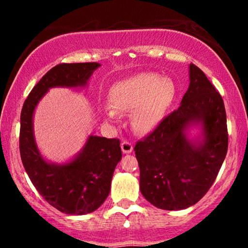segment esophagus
Listing matches in <instances>:
<instances>
[{
	"label": "esophagus",
	"mask_w": 248,
	"mask_h": 248,
	"mask_svg": "<svg viewBox=\"0 0 248 248\" xmlns=\"http://www.w3.org/2000/svg\"><path fill=\"white\" fill-rule=\"evenodd\" d=\"M121 150H123V152L124 154L131 153L132 150H133V145H132L131 142L124 140V141L121 142Z\"/></svg>",
	"instance_id": "esophagus-1"
}]
</instances>
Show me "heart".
<instances>
[{
    "label": "heart",
    "mask_w": 248,
    "mask_h": 248,
    "mask_svg": "<svg viewBox=\"0 0 248 248\" xmlns=\"http://www.w3.org/2000/svg\"><path fill=\"white\" fill-rule=\"evenodd\" d=\"M175 96L176 86L170 78H162L155 73H140L111 86L108 102L112 109L105 111V115L115 120L116 111H132L133 129L146 134L162 123Z\"/></svg>",
    "instance_id": "obj_1"
}]
</instances>
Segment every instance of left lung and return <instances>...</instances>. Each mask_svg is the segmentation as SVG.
<instances>
[{"label": "left lung", "instance_id": "1", "mask_svg": "<svg viewBox=\"0 0 248 248\" xmlns=\"http://www.w3.org/2000/svg\"><path fill=\"white\" fill-rule=\"evenodd\" d=\"M189 78L178 109L134 146L141 194L156 208L170 211L194 205L207 194L228 152L223 99L195 64L189 65ZM198 123L204 139L192 142L186 131Z\"/></svg>", "mask_w": 248, "mask_h": 248}]
</instances>
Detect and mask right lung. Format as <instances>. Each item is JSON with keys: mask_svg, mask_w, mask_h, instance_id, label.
<instances>
[{"mask_svg": "<svg viewBox=\"0 0 248 248\" xmlns=\"http://www.w3.org/2000/svg\"><path fill=\"white\" fill-rule=\"evenodd\" d=\"M99 66L97 62L56 65L31 90L20 114L19 152L24 169L44 199L65 215H87L104 203L110 191L115 167L123 156L120 141L90 136L72 161L65 164L49 163L36 145L33 111L49 89L85 86Z\"/></svg>", "mask_w": 248, "mask_h": 248, "instance_id": "add662e5", "label": "right lung"}]
</instances>
